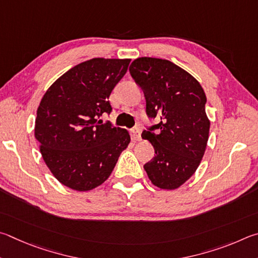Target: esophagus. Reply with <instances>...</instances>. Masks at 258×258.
I'll list each match as a JSON object with an SVG mask.
<instances>
[{
    "instance_id": "34e87169",
    "label": "esophagus",
    "mask_w": 258,
    "mask_h": 258,
    "mask_svg": "<svg viewBox=\"0 0 258 258\" xmlns=\"http://www.w3.org/2000/svg\"><path fill=\"white\" fill-rule=\"evenodd\" d=\"M130 136H132V139L134 142H138L141 141V129L139 128H133L130 130Z\"/></svg>"
}]
</instances>
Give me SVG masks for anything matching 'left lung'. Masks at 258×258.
I'll list each match as a JSON object with an SVG mask.
<instances>
[{
    "label": "left lung",
    "instance_id": "8db88e82",
    "mask_svg": "<svg viewBox=\"0 0 258 258\" xmlns=\"http://www.w3.org/2000/svg\"><path fill=\"white\" fill-rule=\"evenodd\" d=\"M129 71L144 90L148 117L156 120L142 134L155 150L144 169L154 186L173 190L196 172L206 150L211 123L204 89L169 60L138 57Z\"/></svg>",
    "mask_w": 258,
    "mask_h": 258
}]
</instances>
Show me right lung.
Wrapping results in <instances>:
<instances>
[{"instance_id":"obj_1","label":"right lung","mask_w":258,"mask_h":258,"mask_svg":"<svg viewBox=\"0 0 258 258\" xmlns=\"http://www.w3.org/2000/svg\"><path fill=\"white\" fill-rule=\"evenodd\" d=\"M130 58L95 57L71 68L44 94L35 120L43 160L62 184L88 191L110 177L130 135L99 119Z\"/></svg>"}]
</instances>
